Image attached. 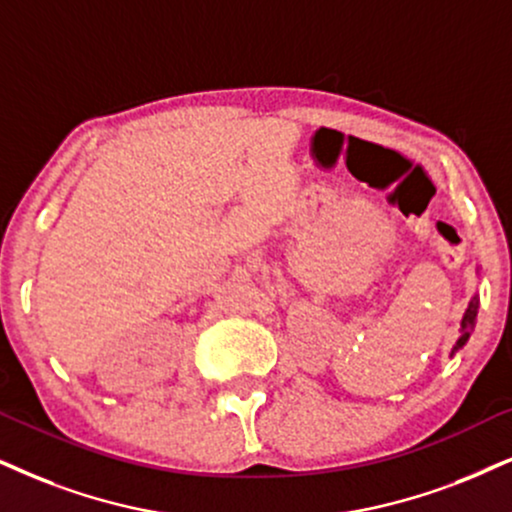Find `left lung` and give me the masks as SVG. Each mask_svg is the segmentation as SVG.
Instances as JSON below:
<instances>
[{
    "label": "left lung",
    "instance_id": "left-lung-1",
    "mask_svg": "<svg viewBox=\"0 0 512 512\" xmlns=\"http://www.w3.org/2000/svg\"><path fill=\"white\" fill-rule=\"evenodd\" d=\"M477 304H480V300H477V297H472L470 304H468V309H465V314H463V321H461V338L456 340V347H454V352H456V349H461V347L465 345V342H468V338H470V328L475 326ZM454 352H451V354H454Z\"/></svg>",
    "mask_w": 512,
    "mask_h": 512
}]
</instances>
